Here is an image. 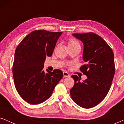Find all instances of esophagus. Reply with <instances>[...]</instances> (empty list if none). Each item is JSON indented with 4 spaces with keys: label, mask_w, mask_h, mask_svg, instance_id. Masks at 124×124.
Instances as JSON below:
<instances>
[{
    "label": "esophagus",
    "mask_w": 124,
    "mask_h": 124,
    "mask_svg": "<svg viewBox=\"0 0 124 124\" xmlns=\"http://www.w3.org/2000/svg\"><path fill=\"white\" fill-rule=\"evenodd\" d=\"M70 77V75L68 73L66 72H63V77Z\"/></svg>",
    "instance_id": "obj_1"
}]
</instances>
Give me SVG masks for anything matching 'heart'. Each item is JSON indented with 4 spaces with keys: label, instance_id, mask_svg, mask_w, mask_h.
Wrapping results in <instances>:
<instances>
[{
    "label": "heart",
    "instance_id": "1",
    "mask_svg": "<svg viewBox=\"0 0 124 124\" xmlns=\"http://www.w3.org/2000/svg\"><path fill=\"white\" fill-rule=\"evenodd\" d=\"M68 47H72L75 46H80L79 42L77 40L73 38H70L68 42Z\"/></svg>",
    "mask_w": 124,
    "mask_h": 124
}]
</instances>
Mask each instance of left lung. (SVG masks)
Returning <instances> with one entry per match:
<instances>
[{
    "instance_id": "1",
    "label": "left lung",
    "mask_w": 124,
    "mask_h": 124,
    "mask_svg": "<svg viewBox=\"0 0 124 124\" xmlns=\"http://www.w3.org/2000/svg\"><path fill=\"white\" fill-rule=\"evenodd\" d=\"M72 35L84 44L83 60L86 64L79 69L87 79L81 82V77L72 75L74 85L70 90V95L79 106L90 108L99 104L109 90L115 73L114 55L107 43L96 34Z\"/></svg>"
}]
</instances>
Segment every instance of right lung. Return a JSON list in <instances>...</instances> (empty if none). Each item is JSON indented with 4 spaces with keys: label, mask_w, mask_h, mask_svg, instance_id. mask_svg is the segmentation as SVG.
Masks as SVG:
<instances>
[{
    "label": "right lung",
    "mask_w": 124,
    "mask_h": 124,
    "mask_svg": "<svg viewBox=\"0 0 124 124\" xmlns=\"http://www.w3.org/2000/svg\"><path fill=\"white\" fill-rule=\"evenodd\" d=\"M62 33L34 30L17 47L12 67L15 85L20 96L30 104H38L48 99L62 78L60 69L43 70L46 56H51Z\"/></svg>",
    "instance_id": "obj_1"
}]
</instances>
